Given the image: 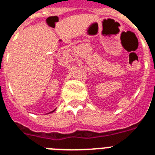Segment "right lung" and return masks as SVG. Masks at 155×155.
Masks as SVG:
<instances>
[{
    "instance_id": "obj_1",
    "label": "right lung",
    "mask_w": 155,
    "mask_h": 155,
    "mask_svg": "<svg viewBox=\"0 0 155 155\" xmlns=\"http://www.w3.org/2000/svg\"><path fill=\"white\" fill-rule=\"evenodd\" d=\"M54 110H55V109H54V110L53 111H51V112H50V113H48V114H51V113H53V112H54Z\"/></svg>"
}]
</instances>
